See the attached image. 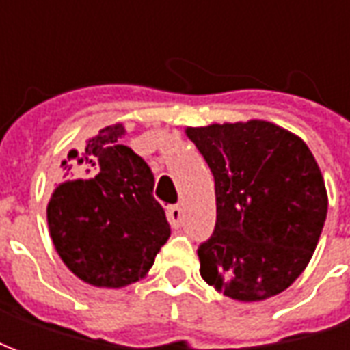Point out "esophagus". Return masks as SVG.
I'll list each match as a JSON object with an SVG mask.
<instances>
[{"label": "esophagus", "mask_w": 350, "mask_h": 350, "mask_svg": "<svg viewBox=\"0 0 350 350\" xmlns=\"http://www.w3.org/2000/svg\"><path fill=\"white\" fill-rule=\"evenodd\" d=\"M168 223L172 225V228H180L182 225V208L180 206L168 208Z\"/></svg>", "instance_id": "esophagus-1"}]
</instances>
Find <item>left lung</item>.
<instances>
[{
    "label": "left lung",
    "mask_w": 350,
    "mask_h": 350,
    "mask_svg": "<svg viewBox=\"0 0 350 350\" xmlns=\"http://www.w3.org/2000/svg\"><path fill=\"white\" fill-rule=\"evenodd\" d=\"M215 182L217 221L200 243V275L240 301L283 293L306 270L323 232L328 195L300 137L250 120L187 127Z\"/></svg>",
    "instance_id": "1"
}]
</instances>
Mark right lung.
I'll use <instances>...</instances> for the list:
<instances>
[{
  "mask_svg": "<svg viewBox=\"0 0 350 350\" xmlns=\"http://www.w3.org/2000/svg\"><path fill=\"white\" fill-rule=\"evenodd\" d=\"M123 137L125 127L116 123L82 152L72 150L71 167L90 180L59 183L46 208L62 260L95 286L118 288L144 278L170 236L165 210L153 198L152 170L122 144Z\"/></svg>",
  "mask_w": 350,
  "mask_h": 350,
  "instance_id": "right-lung-1",
  "label": "right lung"
}]
</instances>
